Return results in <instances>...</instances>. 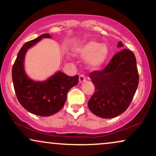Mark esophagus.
Instances as JSON below:
<instances>
[{
  "instance_id": "34e87169",
  "label": "esophagus",
  "mask_w": 156,
  "mask_h": 156,
  "mask_svg": "<svg viewBox=\"0 0 156 156\" xmlns=\"http://www.w3.org/2000/svg\"><path fill=\"white\" fill-rule=\"evenodd\" d=\"M79 81H80V83H82L84 81H86V76H84V74H80V76H79Z\"/></svg>"
}]
</instances>
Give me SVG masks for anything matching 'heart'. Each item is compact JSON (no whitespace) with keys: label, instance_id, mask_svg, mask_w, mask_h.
Returning <instances> with one entry per match:
<instances>
[{"label":"heart","instance_id":"1","mask_svg":"<svg viewBox=\"0 0 156 156\" xmlns=\"http://www.w3.org/2000/svg\"><path fill=\"white\" fill-rule=\"evenodd\" d=\"M75 52L81 57L87 58L89 65L92 67L101 66L108 55V48L105 44H101L93 40L77 47L75 49Z\"/></svg>","mask_w":156,"mask_h":156}]
</instances>
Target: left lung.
Returning <instances> with one entry per match:
<instances>
[{"label": "left lung", "mask_w": 156, "mask_h": 156, "mask_svg": "<svg viewBox=\"0 0 156 156\" xmlns=\"http://www.w3.org/2000/svg\"><path fill=\"white\" fill-rule=\"evenodd\" d=\"M123 46L119 42V48ZM89 77L95 87L88 101L89 110L101 118L118 116L129 106L138 85L135 55L124 49L116 53L104 69L91 72Z\"/></svg>", "instance_id": "left-lung-1"}]
</instances>
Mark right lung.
I'll return each mask as SVG.
<instances>
[{
	"mask_svg": "<svg viewBox=\"0 0 156 156\" xmlns=\"http://www.w3.org/2000/svg\"><path fill=\"white\" fill-rule=\"evenodd\" d=\"M50 38L43 34L23 44L12 69L15 92L23 107L32 114L49 116L58 112L67 99V92L79 82V76H68L57 72L44 82H35L28 78L24 70V58L28 49L42 38Z\"/></svg>",
	"mask_w": 156,
	"mask_h": 156,
	"instance_id": "obj_1",
	"label": "right lung"
}]
</instances>
